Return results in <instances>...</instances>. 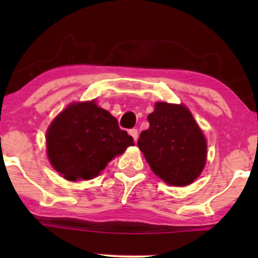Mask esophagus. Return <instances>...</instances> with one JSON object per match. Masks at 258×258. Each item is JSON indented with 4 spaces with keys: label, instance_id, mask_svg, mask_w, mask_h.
Returning a JSON list of instances; mask_svg holds the SVG:
<instances>
[{
    "label": "esophagus",
    "instance_id": "34e87169",
    "mask_svg": "<svg viewBox=\"0 0 258 258\" xmlns=\"http://www.w3.org/2000/svg\"><path fill=\"white\" fill-rule=\"evenodd\" d=\"M128 133H130V136H132V138L135 139V142H137V139H138V131H137V130H136V128L130 130Z\"/></svg>",
    "mask_w": 258,
    "mask_h": 258
}]
</instances>
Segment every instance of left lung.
I'll return each mask as SVG.
<instances>
[{
  "label": "left lung",
  "instance_id": "obj_1",
  "mask_svg": "<svg viewBox=\"0 0 258 258\" xmlns=\"http://www.w3.org/2000/svg\"><path fill=\"white\" fill-rule=\"evenodd\" d=\"M148 121L149 128L141 133L138 147L153 172L170 185L193 183L205 167L207 146L189 109L158 102Z\"/></svg>",
  "mask_w": 258,
  "mask_h": 258
}]
</instances>
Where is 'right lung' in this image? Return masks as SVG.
Masks as SVG:
<instances>
[{"mask_svg": "<svg viewBox=\"0 0 258 258\" xmlns=\"http://www.w3.org/2000/svg\"><path fill=\"white\" fill-rule=\"evenodd\" d=\"M47 155L65 179H92L108 162L133 146L109 111L92 102L72 103L47 130Z\"/></svg>", "mask_w": 258, "mask_h": 258, "instance_id": "add662e5", "label": "right lung"}]
</instances>
